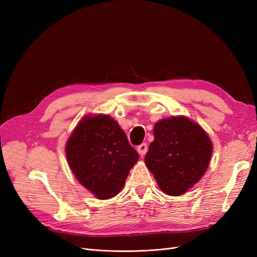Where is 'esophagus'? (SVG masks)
Segmentation results:
<instances>
[{"label":"esophagus","mask_w":257,"mask_h":257,"mask_svg":"<svg viewBox=\"0 0 257 257\" xmlns=\"http://www.w3.org/2000/svg\"><path fill=\"white\" fill-rule=\"evenodd\" d=\"M137 151H138V153H139V155H141V157H144V155H146V153L148 151L147 145L146 144H142L141 146H138Z\"/></svg>","instance_id":"34e87169"}]
</instances>
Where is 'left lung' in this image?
Returning <instances> with one entry per match:
<instances>
[{
  "instance_id": "8db88e82",
  "label": "left lung",
  "mask_w": 257,
  "mask_h": 257,
  "mask_svg": "<svg viewBox=\"0 0 257 257\" xmlns=\"http://www.w3.org/2000/svg\"><path fill=\"white\" fill-rule=\"evenodd\" d=\"M154 141L145 163L162 192L180 196L206 173L213 145L205 130L188 116L162 119L154 124Z\"/></svg>"
}]
</instances>
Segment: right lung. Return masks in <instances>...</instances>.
<instances>
[{
  "label": "right lung",
  "mask_w": 257,
  "mask_h": 257,
  "mask_svg": "<svg viewBox=\"0 0 257 257\" xmlns=\"http://www.w3.org/2000/svg\"><path fill=\"white\" fill-rule=\"evenodd\" d=\"M69 168L77 180L98 199L121 192L138 153L119 123L109 114H87L65 145Z\"/></svg>",
  "instance_id": "obj_1"
}]
</instances>
